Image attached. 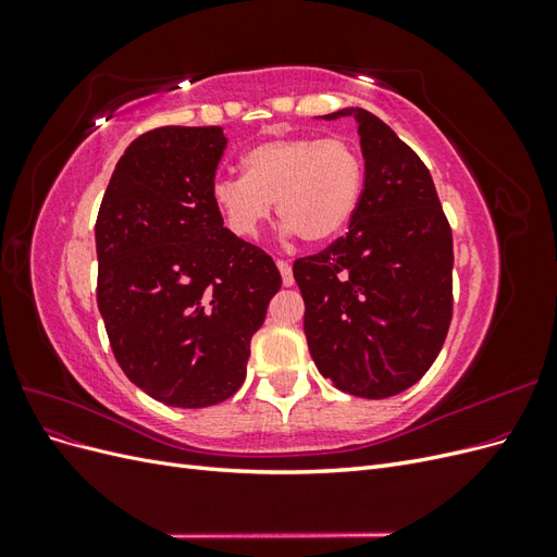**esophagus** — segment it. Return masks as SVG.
<instances>
[{
    "label": "esophagus",
    "mask_w": 557,
    "mask_h": 557,
    "mask_svg": "<svg viewBox=\"0 0 557 557\" xmlns=\"http://www.w3.org/2000/svg\"><path fill=\"white\" fill-rule=\"evenodd\" d=\"M276 267H278V272H281V276H283V285H293L295 278H293V267H290V262H288V260H278Z\"/></svg>",
    "instance_id": "esophagus-1"
}]
</instances>
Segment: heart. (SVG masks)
<instances>
[{
  "label": "heart",
  "instance_id": "obj_1",
  "mask_svg": "<svg viewBox=\"0 0 557 557\" xmlns=\"http://www.w3.org/2000/svg\"><path fill=\"white\" fill-rule=\"evenodd\" d=\"M244 176L211 183V201L239 239L258 237L272 205L290 232L309 244H327L350 225L362 199V158L339 137H278L250 146Z\"/></svg>",
  "mask_w": 557,
  "mask_h": 557
}]
</instances>
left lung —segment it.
Returning <instances> with one entry per match:
<instances>
[{"label": "left lung", "instance_id": "1", "mask_svg": "<svg viewBox=\"0 0 557 557\" xmlns=\"http://www.w3.org/2000/svg\"><path fill=\"white\" fill-rule=\"evenodd\" d=\"M356 115L364 188L348 232L293 274L318 372L339 391L383 399L425 376L453 318V234L430 170L381 117Z\"/></svg>", "mask_w": 557, "mask_h": 557}]
</instances>
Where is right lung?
Segmentation results:
<instances>
[{"mask_svg":"<svg viewBox=\"0 0 557 557\" xmlns=\"http://www.w3.org/2000/svg\"><path fill=\"white\" fill-rule=\"evenodd\" d=\"M223 127H158L117 160L95 223L97 307L125 376L181 409L221 404L246 379L281 274L223 227L211 183Z\"/></svg>","mask_w":557,"mask_h":557,"instance_id":"right-lung-1","label":"right lung"}]
</instances>
